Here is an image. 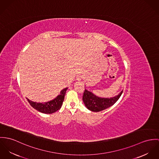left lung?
<instances>
[{
	"mask_svg": "<svg viewBox=\"0 0 159 159\" xmlns=\"http://www.w3.org/2000/svg\"><path fill=\"white\" fill-rule=\"evenodd\" d=\"M123 92V91L113 98H101L95 96L91 92L87 90L85 87L82 99L88 110L92 111L98 112L113 106L119 99Z\"/></svg>",
	"mask_w": 159,
	"mask_h": 159,
	"instance_id": "left-lung-1",
	"label": "left lung"
}]
</instances>
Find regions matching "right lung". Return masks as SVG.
Returning a JSON list of instances; mask_svg holds the SVG:
<instances>
[{
	"label": "right lung",
	"instance_id": "1",
	"mask_svg": "<svg viewBox=\"0 0 159 159\" xmlns=\"http://www.w3.org/2000/svg\"><path fill=\"white\" fill-rule=\"evenodd\" d=\"M68 88H65L61 90L60 94L58 95L55 99L52 101H51L48 102L44 103H38L34 102L33 101H30L29 99L27 98L29 103L33 108H34L36 110L46 114H51L57 111V110H60L61 107L62 106L63 102L64 101L66 91Z\"/></svg>",
	"mask_w": 159,
	"mask_h": 159
}]
</instances>
